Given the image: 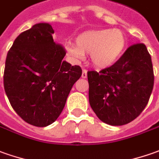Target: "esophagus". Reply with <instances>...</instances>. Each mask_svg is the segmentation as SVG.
<instances>
[{"instance_id": "34e87169", "label": "esophagus", "mask_w": 159, "mask_h": 159, "mask_svg": "<svg viewBox=\"0 0 159 159\" xmlns=\"http://www.w3.org/2000/svg\"><path fill=\"white\" fill-rule=\"evenodd\" d=\"M82 77H83V78H86V77H87V70H83V72H82Z\"/></svg>"}]
</instances>
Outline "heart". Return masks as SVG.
Here are the masks:
<instances>
[{"instance_id":"obj_1","label":"heart","mask_w":159,"mask_h":159,"mask_svg":"<svg viewBox=\"0 0 159 159\" xmlns=\"http://www.w3.org/2000/svg\"><path fill=\"white\" fill-rule=\"evenodd\" d=\"M127 38L120 30L113 29L89 30L78 35L76 47L66 46V53L74 60H80L84 55L89 56L94 67L106 69L114 65L125 52Z\"/></svg>"}]
</instances>
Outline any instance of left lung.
<instances>
[{
  "label": "left lung",
  "mask_w": 159,
  "mask_h": 159,
  "mask_svg": "<svg viewBox=\"0 0 159 159\" xmlns=\"http://www.w3.org/2000/svg\"><path fill=\"white\" fill-rule=\"evenodd\" d=\"M89 101L103 123L129 124L147 105L154 85L152 57L143 43L129 46L114 65L88 71Z\"/></svg>",
  "instance_id": "obj_1"
}]
</instances>
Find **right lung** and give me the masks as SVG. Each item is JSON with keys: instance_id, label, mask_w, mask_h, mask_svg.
<instances>
[{"instance_id": "obj_1", "label": "right lung", "mask_w": 159, "mask_h": 159, "mask_svg": "<svg viewBox=\"0 0 159 159\" xmlns=\"http://www.w3.org/2000/svg\"><path fill=\"white\" fill-rule=\"evenodd\" d=\"M52 34L48 23L20 33L5 62L3 84L9 102L23 120L37 127L57 120L82 75L79 66L62 61L65 48L54 42Z\"/></svg>"}]
</instances>
